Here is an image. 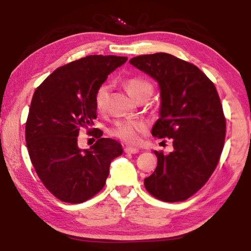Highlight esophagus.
Wrapping results in <instances>:
<instances>
[{"instance_id":"1","label":"esophagus","mask_w":251,"mask_h":251,"mask_svg":"<svg viewBox=\"0 0 251 251\" xmlns=\"http://www.w3.org/2000/svg\"><path fill=\"white\" fill-rule=\"evenodd\" d=\"M124 151L126 154H137L138 152V148H135V147H130V146H126L124 148Z\"/></svg>"}]
</instances>
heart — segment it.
<instances>
[{
  "instance_id": "heart-1",
  "label": "heart",
  "mask_w": 251,
  "mask_h": 251,
  "mask_svg": "<svg viewBox=\"0 0 251 251\" xmlns=\"http://www.w3.org/2000/svg\"><path fill=\"white\" fill-rule=\"evenodd\" d=\"M124 86L131 97L137 100L146 93L152 92V85L147 79L142 77H130L124 80ZM109 85L101 84L96 91L95 105L99 110H104L108 100ZM146 130V124L142 121L125 120L120 121L109 129V134L115 137L123 139L127 143H137L139 135Z\"/></svg>"
}]
</instances>
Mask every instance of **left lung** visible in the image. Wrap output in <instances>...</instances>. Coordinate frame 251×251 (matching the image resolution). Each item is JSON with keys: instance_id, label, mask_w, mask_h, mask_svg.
<instances>
[{"instance_id": "1", "label": "left lung", "mask_w": 251, "mask_h": 251, "mask_svg": "<svg viewBox=\"0 0 251 251\" xmlns=\"http://www.w3.org/2000/svg\"><path fill=\"white\" fill-rule=\"evenodd\" d=\"M129 63L159 85V118L151 135L172 138L168 155L154 151L157 167L145 178L147 192L168 202L184 201L209 179L222 155L226 118L214 83L190 63L167 53L133 57Z\"/></svg>"}]
</instances>
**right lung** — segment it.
<instances>
[{"instance_id":"right-lung-1","label":"right lung","mask_w":251,"mask_h":251,"mask_svg":"<svg viewBox=\"0 0 251 251\" xmlns=\"http://www.w3.org/2000/svg\"><path fill=\"white\" fill-rule=\"evenodd\" d=\"M127 61L125 56L90 55L58 67L34 92L25 139L37 176L59 201L80 203L100 192L110 163L123 154L122 145L97 138L80 150L77 136L97 117L95 94L107 76Z\"/></svg>"}]
</instances>
